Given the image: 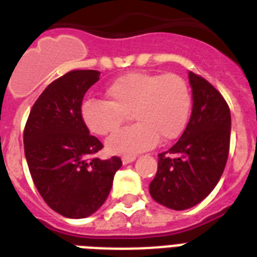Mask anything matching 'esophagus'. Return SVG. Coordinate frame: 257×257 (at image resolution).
Instances as JSON below:
<instances>
[{"instance_id":"obj_1","label":"esophagus","mask_w":257,"mask_h":257,"mask_svg":"<svg viewBox=\"0 0 257 257\" xmlns=\"http://www.w3.org/2000/svg\"><path fill=\"white\" fill-rule=\"evenodd\" d=\"M136 160V156L135 155H124L122 156V163L124 164H129V163H132V161Z\"/></svg>"}]
</instances>
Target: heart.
Returning <instances> with one entry per match:
<instances>
[{
  "label": "heart",
  "instance_id": "heart-1",
  "mask_svg": "<svg viewBox=\"0 0 257 257\" xmlns=\"http://www.w3.org/2000/svg\"><path fill=\"white\" fill-rule=\"evenodd\" d=\"M108 101L86 98L80 114L89 132L108 136L132 114L139 122L113 135L106 147L113 153H132L152 147L160 139L169 143L181 136L192 110L188 82L175 73L133 72L106 89Z\"/></svg>",
  "mask_w": 257,
  "mask_h": 257
}]
</instances>
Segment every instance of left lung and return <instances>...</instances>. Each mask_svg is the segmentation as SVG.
<instances>
[{
	"instance_id": "obj_1",
	"label": "left lung",
	"mask_w": 257,
	"mask_h": 257,
	"mask_svg": "<svg viewBox=\"0 0 257 257\" xmlns=\"http://www.w3.org/2000/svg\"><path fill=\"white\" fill-rule=\"evenodd\" d=\"M193 108L187 128L169 151L159 155L149 184L155 201L183 211L207 197L223 175L229 153L231 112L221 93L189 72Z\"/></svg>"
}]
</instances>
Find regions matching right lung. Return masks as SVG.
<instances>
[{"label":"right lung","instance_id":"obj_1","mask_svg":"<svg viewBox=\"0 0 257 257\" xmlns=\"http://www.w3.org/2000/svg\"><path fill=\"white\" fill-rule=\"evenodd\" d=\"M100 78L97 70H70L50 82L32 106L24 149L33 183L53 211L84 219L105 203L120 157H94L104 145L82 122V98Z\"/></svg>","mask_w":257,"mask_h":257}]
</instances>
